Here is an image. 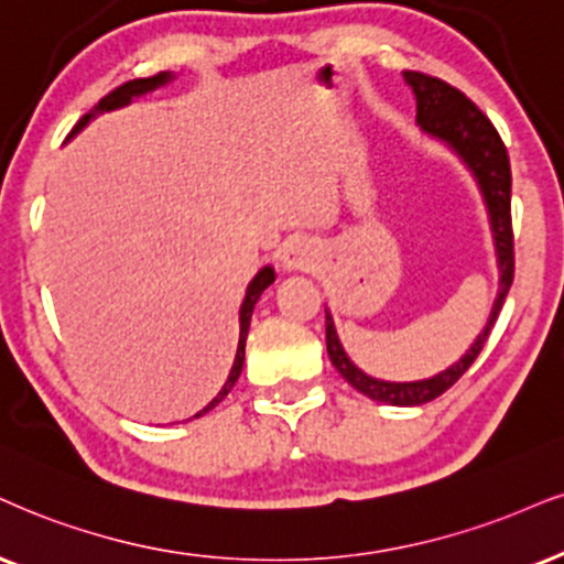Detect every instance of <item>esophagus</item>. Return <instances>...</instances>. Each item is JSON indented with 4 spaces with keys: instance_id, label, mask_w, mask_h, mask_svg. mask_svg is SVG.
<instances>
[{
    "instance_id": "34e87169",
    "label": "esophagus",
    "mask_w": 564,
    "mask_h": 564,
    "mask_svg": "<svg viewBox=\"0 0 564 564\" xmlns=\"http://www.w3.org/2000/svg\"><path fill=\"white\" fill-rule=\"evenodd\" d=\"M280 263L284 271H311L316 263V250L301 238L290 240V242H284V248L280 253Z\"/></svg>"
}]
</instances>
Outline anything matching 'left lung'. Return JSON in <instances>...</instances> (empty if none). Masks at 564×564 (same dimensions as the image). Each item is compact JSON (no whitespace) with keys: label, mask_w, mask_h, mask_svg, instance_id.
I'll list each match as a JSON object with an SVG mask.
<instances>
[{"label":"left lung","mask_w":564,"mask_h":564,"mask_svg":"<svg viewBox=\"0 0 564 564\" xmlns=\"http://www.w3.org/2000/svg\"><path fill=\"white\" fill-rule=\"evenodd\" d=\"M402 78L415 96V120H419L423 133L440 138L463 159L465 166L474 172L478 187H481L486 212H489L491 232H495L497 246V267H499V293L491 308L489 324L470 345V350L449 366L447 371L436 373L431 379L421 381H381L368 377L360 368L347 358V352L339 345V337L335 332V322H332L329 311H326V352L335 368L347 379V384L356 387L366 398L387 402V405H423L455 384L457 379L474 366L478 352L484 350V343L489 339L491 326H495L499 308H502L507 293H510L512 276H516V246H512V217H510V156L499 138L497 128L489 122L481 109L476 107L463 90H457L449 83H444L434 75L419 73V69H405Z\"/></svg>","instance_id":"1"}]
</instances>
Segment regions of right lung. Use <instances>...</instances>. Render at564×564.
Here are the masks:
<instances>
[{"label":"right lung","instance_id":"right-lung-1","mask_svg":"<svg viewBox=\"0 0 564 564\" xmlns=\"http://www.w3.org/2000/svg\"><path fill=\"white\" fill-rule=\"evenodd\" d=\"M170 78H172L170 73H159V75H151V78H135V80H128V83H122V86H117L115 90H109V94L104 96V99H101L99 104H96V107L90 109L88 115H83L80 120H78V124H75V128H73V133H69V135H75V133H78V130L86 128L90 117H96V115H99V112H109V109L124 107V104H130V101H133V96L149 94V90H154V88H159V86H164V83L170 80ZM271 282H274V269H271V267H263V269L259 271V274L253 276V282L248 284V290H246V301H242V305H240V343H238V356H235L232 371H229V377H227V381H225V387L219 389V394H217V398H214L212 402H208V405H206L204 410H198V413H196V419H198V415L208 413V410H212L214 405H219V402L227 398V392H229V389L235 387V381H238L240 371H242V360H246V339H248V326H250V316H253V305L259 303L261 293H263V290L269 288Z\"/></svg>","mask_w":564,"mask_h":564}]
</instances>
